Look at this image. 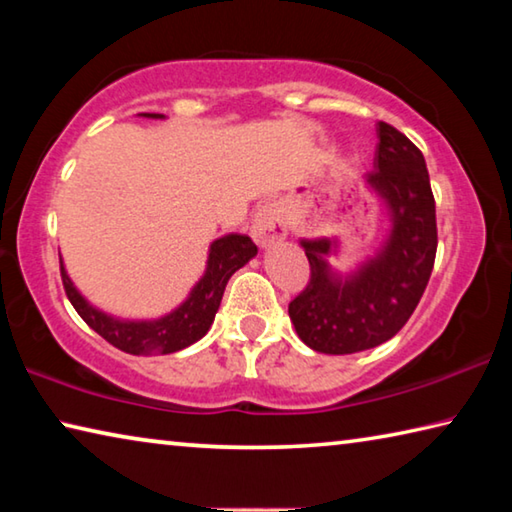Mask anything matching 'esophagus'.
<instances>
[{"label": "esophagus", "instance_id": "1", "mask_svg": "<svg viewBox=\"0 0 512 512\" xmlns=\"http://www.w3.org/2000/svg\"><path fill=\"white\" fill-rule=\"evenodd\" d=\"M253 237L259 246H271L287 237V221H284V210L280 205L266 203L259 207L253 221Z\"/></svg>", "mask_w": 512, "mask_h": 512}]
</instances>
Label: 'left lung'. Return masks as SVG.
Wrapping results in <instances>:
<instances>
[{
    "label": "left lung",
    "mask_w": 512,
    "mask_h": 512,
    "mask_svg": "<svg viewBox=\"0 0 512 512\" xmlns=\"http://www.w3.org/2000/svg\"><path fill=\"white\" fill-rule=\"evenodd\" d=\"M377 137L363 185L391 221L384 244L343 275L329 264L339 239L300 241L311 277L289 316L300 341L323 354H354L393 339L418 307L436 259V203L424 155L386 121L377 124Z\"/></svg>",
    "instance_id": "1"
}]
</instances>
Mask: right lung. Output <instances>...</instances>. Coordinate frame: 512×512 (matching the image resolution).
<instances>
[{"label": "right lung", "instance_id": "right-lung-1", "mask_svg": "<svg viewBox=\"0 0 512 512\" xmlns=\"http://www.w3.org/2000/svg\"><path fill=\"white\" fill-rule=\"evenodd\" d=\"M142 117L164 119V115H158V112H142ZM255 255L257 246L246 235H225L214 239L210 244V255H207L205 273L194 284V289L189 291L185 302H180L167 316L153 320H121L92 307L81 296V291L74 287V282L69 280L63 257H60V277H63L69 302L94 332L121 352L149 357V354H171L185 350L192 343L201 341L214 323L225 284Z\"/></svg>", "mask_w": 512, "mask_h": 512}]
</instances>
